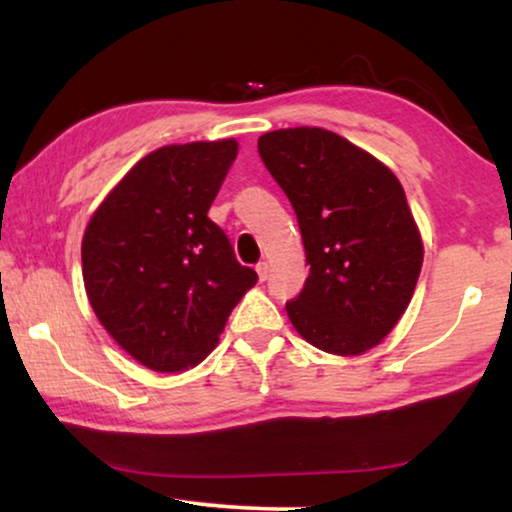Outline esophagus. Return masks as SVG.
<instances>
[{
  "mask_svg": "<svg viewBox=\"0 0 512 512\" xmlns=\"http://www.w3.org/2000/svg\"><path fill=\"white\" fill-rule=\"evenodd\" d=\"M256 272H258V279H261V282H265V279H268V272H270V268H268V263H258L256 265Z\"/></svg>",
  "mask_w": 512,
  "mask_h": 512,
  "instance_id": "obj_1",
  "label": "esophagus"
}]
</instances>
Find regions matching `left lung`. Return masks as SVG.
<instances>
[{
    "label": "left lung",
    "instance_id": "obj_1",
    "mask_svg": "<svg viewBox=\"0 0 512 512\" xmlns=\"http://www.w3.org/2000/svg\"><path fill=\"white\" fill-rule=\"evenodd\" d=\"M258 153L298 216L310 277L286 312L317 349L359 356L398 324L424 261L396 174L324 128L258 137Z\"/></svg>",
    "mask_w": 512,
    "mask_h": 512
}]
</instances>
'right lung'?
<instances>
[{
	"instance_id": "right-lung-1",
	"label": "right lung",
	"mask_w": 512,
	"mask_h": 512,
	"mask_svg": "<svg viewBox=\"0 0 512 512\" xmlns=\"http://www.w3.org/2000/svg\"><path fill=\"white\" fill-rule=\"evenodd\" d=\"M235 156V139L151 151L83 233L90 307L132 359L158 373L198 366L258 279L207 216Z\"/></svg>"
}]
</instances>
